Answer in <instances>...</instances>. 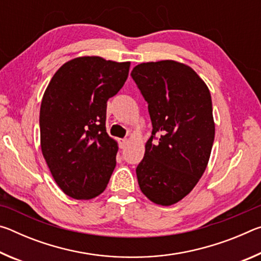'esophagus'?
<instances>
[{"instance_id":"obj_1","label":"esophagus","mask_w":261,"mask_h":261,"mask_svg":"<svg viewBox=\"0 0 261 261\" xmlns=\"http://www.w3.org/2000/svg\"><path fill=\"white\" fill-rule=\"evenodd\" d=\"M127 145V139H120V148H125Z\"/></svg>"}]
</instances>
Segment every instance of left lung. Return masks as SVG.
I'll list each match as a JSON object with an SVG mask.
<instances>
[{
    "label": "left lung",
    "instance_id": "obj_1",
    "mask_svg": "<svg viewBox=\"0 0 261 261\" xmlns=\"http://www.w3.org/2000/svg\"><path fill=\"white\" fill-rule=\"evenodd\" d=\"M131 76L153 126L136 169L139 188L154 204L170 206L192 191L208 163L215 135L210 90L192 68L171 60L140 63Z\"/></svg>",
    "mask_w": 261,
    "mask_h": 261
}]
</instances>
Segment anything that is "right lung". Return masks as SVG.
Returning a JSON list of instances; mask_svg holds the SVG:
<instances>
[{"instance_id":"obj_1","label":"right lung","mask_w":261,"mask_h":261,"mask_svg":"<svg viewBox=\"0 0 261 261\" xmlns=\"http://www.w3.org/2000/svg\"><path fill=\"white\" fill-rule=\"evenodd\" d=\"M130 62L76 57L50 79L40 107L42 155L69 197L88 200L105 191L118 146L106 131L107 101L124 85Z\"/></svg>"}]
</instances>
